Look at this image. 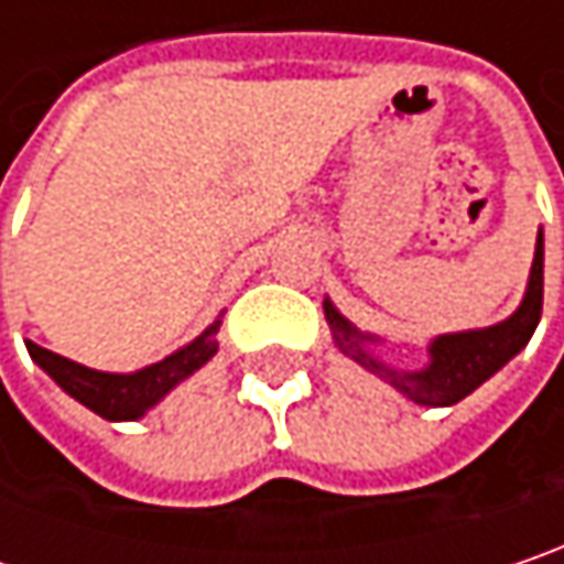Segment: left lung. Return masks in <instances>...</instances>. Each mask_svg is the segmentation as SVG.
Listing matches in <instances>:
<instances>
[{
    "label": "left lung",
    "instance_id": "obj_1",
    "mask_svg": "<svg viewBox=\"0 0 564 564\" xmlns=\"http://www.w3.org/2000/svg\"><path fill=\"white\" fill-rule=\"evenodd\" d=\"M324 314H327V324L334 330L337 346L349 359H356L362 369L376 372L391 388L408 394L414 404L449 408V404L463 401L465 394H471L481 382H488L533 337V330L540 324V314H543V230L536 237V257H533L527 295H523L520 307L507 321L495 324V327L436 337V340L430 343L426 369L401 372V369L384 366L379 356L369 352V343H376V337L359 334L340 311L330 304V299L324 302Z\"/></svg>",
    "mask_w": 564,
    "mask_h": 564
}]
</instances>
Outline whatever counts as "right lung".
I'll return each instance as SVG.
<instances>
[{"label": "right lung", "mask_w": 564, "mask_h": 564, "mask_svg": "<svg viewBox=\"0 0 564 564\" xmlns=\"http://www.w3.org/2000/svg\"><path fill=\"white\" fill-rule=\"evenodd\" d=\"M218 327H221V321H215L202 337H195L188 346L176 349L163 362H153L141 372H131V376L86 369V366H79L66 356H57L37 343H28V352L69 398H76L79 404H86L99 417H105V421H138L153 404H160L182 379L198 372L218 352V340H215Z\"/></svg>", "instance_id": "1"}]
</instances>
